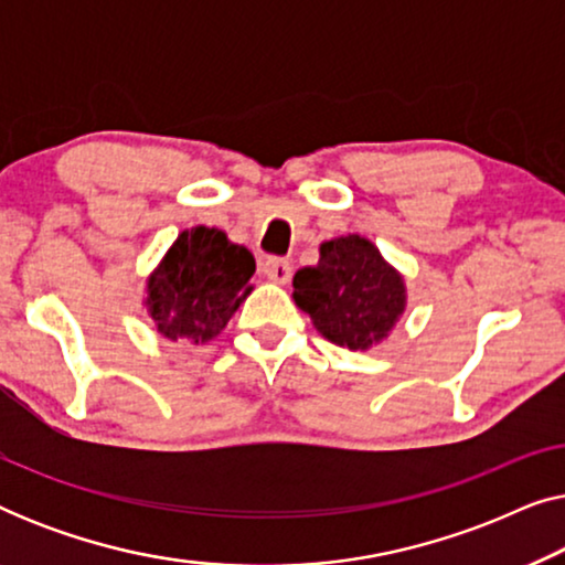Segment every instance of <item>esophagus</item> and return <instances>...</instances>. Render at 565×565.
I'll use <instances>...</instances> for the list:
<instances>
[{
    "label": "esophagus",
    "instance_id": "1",
    "mask_svg": "<svg viewBox=\"0 0 565 565\" xmlns=\"http://www.w3.org/2000/svg\"><path fill=\"white\" fill-rule=\"evenodd\" d=\"M262 273H265L267 280L285 285V282H290V277H292V265L288 259L267 257L265 262H262Z\"/></svg>",
    "mask_w": 565,
    "mask_h": 565
}]
</instances>
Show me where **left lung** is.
<instances>
[{"mask_svg":"<svg viewBox=\"0 0 565 565\" xmlns=\"http://www.w3.org/2000/svg\"><path fill=\"white\" fill-rule=\"evenodd\" d=\"M292 300L329 342L365 352L404 316L406 282L370 238L350 234L323 242L319 265L298 269Z\"/></svg>","mask_w":565,"mask_h":565,"instance_id":"obj_1","label":"left lung"}]
</instances>
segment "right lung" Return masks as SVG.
Listing matches in <instances>:
<instances>
[{
    "mask_svg": "<svg viewBox=\"0 0 565 565\" xmlns=\"http://www.w3.org/2000/svg\"><path fill=\"white\" fill-rule=\"evenodd\" d=\"M254 269L252 252L221 228H188L146 280V311L161 337L205 344L252 292Z\"/></svg>",
    "mask_w": 565,
    "mask_h": 565,
    "instance_id": "1",
    "label": "right lung"
}]
</instances>
